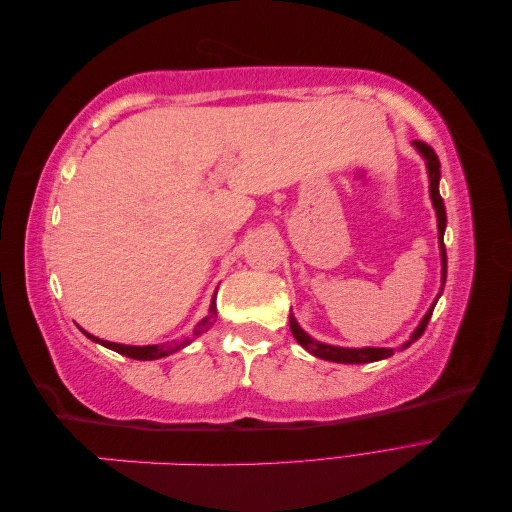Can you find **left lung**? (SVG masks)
Masks as SVG:
<instances>
[{"label": "left lung", "instance_id": "left-lung-1", "mask_svg": "<svg viewBox=\"0 0 512 512\" xmlns=\"http://www.w3.org/2000/svg\"><path fill=\"white\" fill-rule=\"evenodd\" d=\"M418 153L425 158L427 162V175H429V196H431V203H433V209H436V218H438V241H440V256H442V286L446 282V250H444V228H446V209H444V200L440 196V160L436 156V151H433L427 143L423 141H414L412 143ZM440 294H442V288H440ZM440 294L436 297V301H433V305L429 307V312L423 316L421 324L414 329V333L410 335L408 342L401 346V350L408 348L412 342H416L418 337H421L427 329L429 324V318L433 314V307H436ZM290 331L294 335V339L309 352L318 356V359H324V361H333V363H374V361H382V359H389V356H393V348H339V346H329V344H322L318 342V339L309 337L301 327L299 322L294 320V316L290 314Z\"/></svg>", "mask_w": 512, "mask_h": 512}]
</instances>
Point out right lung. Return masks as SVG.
Returning <instances> with one entry per match:
<instances>
[{"label": "right lung", "instance_id": "right-lung-1", "mask_svg": "<svg viewBox=\"0 0 512 512\" xmlns=\"http://www.w3.org/2000/svg\"><path fill=\"white\" fill-rule=\"evenodd\" d=\"M215 294H218V292H213V299H211V305H209V314L196 324V329L192 331L190 337H183V339H179V342H177V339H173V342L153 344V346H126V344H115V342H106V339H98L96 335H89L83 329L81 331L91 339V342H96V344H100V346H104L108 350H115V352H119L123 356H130V359H136V361H156V359H162V356H168V354H173V352L185 348L188 344H192L194 337L203 335L205 331H209L213 327L215 318H218V307H215Z\"/></svg>", "mask_w": 512, "mask_h": 512}]
</instances>
